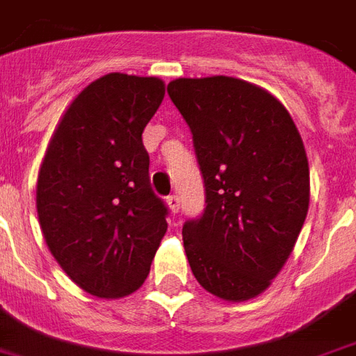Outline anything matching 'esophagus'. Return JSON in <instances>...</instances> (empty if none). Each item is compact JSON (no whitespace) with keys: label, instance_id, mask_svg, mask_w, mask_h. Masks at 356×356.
<instances>
[{"label":"esophagus","instance_id":"obj_1","mask_svg":"<svg viewBox=\"0 0 356 356\" xmlns=\"http://www.w3.org/2000/svg\"><path fill=\"white\" fill-rule=\"evenodd\" d=\"M167 204L170 208V212L178 213V210H180V199H178V195H168Z\"/></svg>","mask_w":356,"mask_h":356}]
</instances>
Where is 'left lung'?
I'll return each instance as SVG.
<instances>
[{"label":"left lung","instance_id":"8db88e82","mask_svg":"<svg viewBox=\"0 0 356 356\" xmlns=\"http://www.w3.org/2000/svg\"><path fill=\"white\" fill-rule=\"evenodd\" d=\"M168 97L193 135L207 208L184 223L197 282L229 302L261 295L295 248L309 207V167L287 108L232 76L176 79Z\"/></svg>","mask_w":356,"mask_h":356}]
</instances>
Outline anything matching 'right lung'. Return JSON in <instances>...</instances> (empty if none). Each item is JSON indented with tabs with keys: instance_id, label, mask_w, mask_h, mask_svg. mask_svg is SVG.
Returning <instances> with one entry per match:
<instances>
[{
	"instance_id": "1",
	"label": "right lung",
	"mask_w": 356,
	"mask_h": 356,
	"mask_svg": "<svg viewBox=\"0 0 356 356\" xmlns=\"http://www.w3.org/2000/svg\"><path fill=\"white\" fill-rule=\"evenodd\" d=\"M163 97L156 76H101L69 105L42 159V236L67 276L99 298L135 293L167 232L168 208L149 186L143 144Z\"/></svg>"
}]
</instances>
